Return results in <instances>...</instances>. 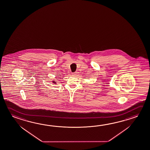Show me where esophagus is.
<instances>
[{"label":"esophagus","mask_w":150,"mask_h":150,"mask_svg":"<svg viewBox=\"0 0 150 150\" xmlns=\"http://www.w3.org/2000/svg\"><path fill=\"white\" fill-rule=\"evenodd\" d=\"M72 75H74V76H75V75H77V72H74V73H72Z\"/></svg>","instance_id":"1"}]
</instances>
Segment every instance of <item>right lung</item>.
Here are the masks:
<instances>
[{
	"instance_id": "1",
	"label": "right lung",
	"mask_w": 150,
	"mask_h": 150,
	"mask_svg": "<svg viewBox=\"0 0 150 150\" xmlns=\"http://www.w3.org/2000/svg\"><path fill=\"white\" fill-rule=\"evenodd\" d=\"M53 83H54V84H56V81H53Z\"/></svg>"
}]
</instances>
